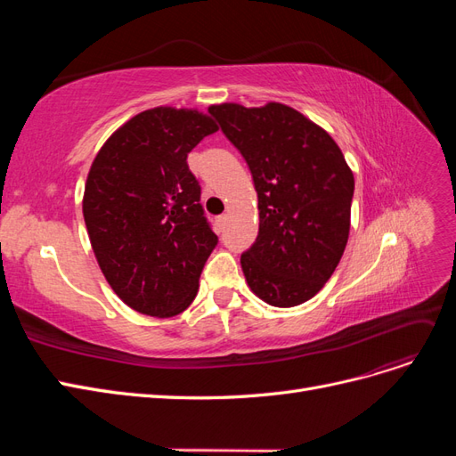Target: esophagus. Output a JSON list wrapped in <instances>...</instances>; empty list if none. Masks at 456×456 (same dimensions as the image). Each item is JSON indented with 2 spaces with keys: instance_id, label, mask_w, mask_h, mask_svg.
I'll use <instances>...</instances> for the list:
<instances>
[{
  "instance_id": "obj_1",
  "label": "esophagus",
  "mask_w": 456,
  "mask_h": 456,
  "mask_svg": "<svg viewBox=\"0 0 456 456\" xmlns=\"http://www.w3.org/2000/svg\"><path fill=\"white\" fill-rule=\"evenodd\" d=\"M226 223H228V215H220V216L216 218V224H218L220 228H224Z\"/></svg>"
}]
</instances>
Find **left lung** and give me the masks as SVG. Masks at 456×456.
Here are the masks:
<instances>
[{
    "instance_id": "obj_1",
    "label": "left lung",
    "mask_w": 456,
    "mask_h": 456,
    "mask_svg": "<svg viewBox=\"0 0 456 456\" xmlns=\"http://www.w3.org/2000/svg\"><path fill=\"white\" fill-rule=\"evenodd\" d=\"M209 114L249 165L258 196V236L241 255L247 285L270 306H298L346 249L354 173L330 134L291 106L224 102Z\"/></svg>"
}]
</instances>
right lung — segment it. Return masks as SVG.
Listing matches in <instances>:
<instances>
[{
	"label": "right lung",
	"instance_id": "obj_1",
	"mask_svg": "<svg viewBox=\"0 0 456 456\" xmlns=\"http://www.w3.org/2000/svg\"><path fill=\"white\" fill-rule=\"evenodd\" d=\"M218 131L196 108L158 106L112 133L86 183L93 253L114 293L151 317L183 314L218 238L203 215L186 158Z\"/></svg>",
	"mask_w": 456,
	"mask_h": 456
}]
</instances>
